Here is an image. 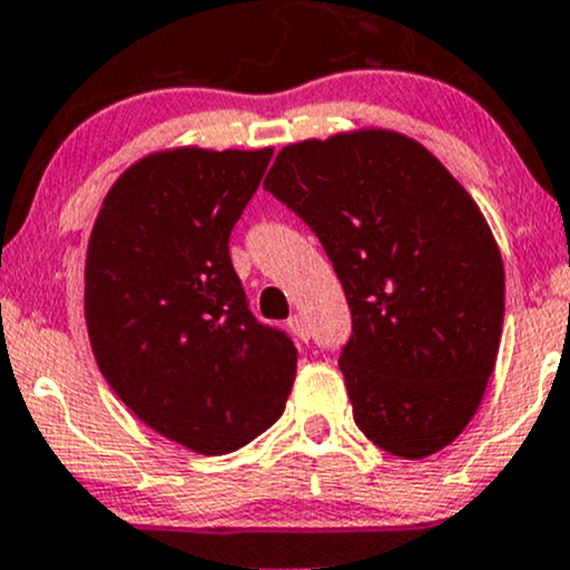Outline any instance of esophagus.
<instances>
[{
	"mask_svg": "<svg viewBox=\"0 0 570 570\" xmlns=\"http://www.w3.org/2000/svg\"><path fill=\"white\" fill-rule=\"evenodd\" d=\"M289 331L295 333V336L301 338V342H308V336H312V333H308L306 320H303L301 314H295V317H289Z\"/></svg>",
	"mask_w": 570,
	"mask_h": 570,
	"instance_id": "obj_1",
	"label": "esophagus"
}]
</instances>
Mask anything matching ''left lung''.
Segmentation results:
<instances>
[{"mask_svg": "<svg viewBox=\"0 0 570 570\" xmlns=\"http://www.w3.org/2000/svg\"><path fill=\"white\" fill-rule=\"evenodd\" d=\"M264 189L320 237L353 336L344 375L361 433L405 461L463 433L497 366L504 264L463 184L389 129L281 148Z\"/></svg>", "mask_w": 570, "mask_h": 570, "instance_id": "obj_1", "label": "left lung"}]
</instances>
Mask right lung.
<instances>
[{
	"label": "right lung",
	"mask_w": 570,
	"mask_h": 570,
	"mask_svg": "<svg viewBox=\"0 0 570 570\" xmlns=\"http://www.w3.org/2000/svg\"><path fill=\"white\" fill-rule=\"evenodd\" d=\"M273 148L148 154L109 187L85 258V322L105 381L140 422L228 455L284 413L286 333L250 314L228 237Z\"/></svg>",
	"instance_id": "1"
}]
</instances>
